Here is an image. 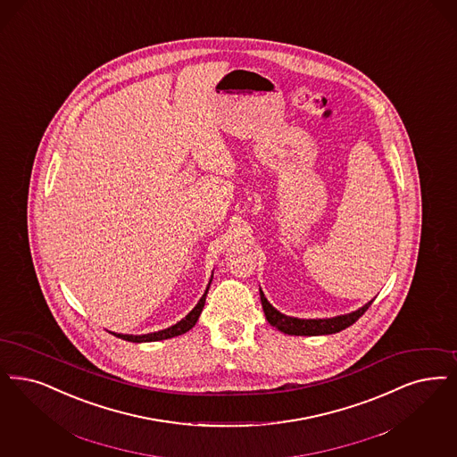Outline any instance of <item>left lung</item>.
Masks as SVG:
<instances>
[{"label":"left lung","instance_id":"obj_1","mask_svg":"<svg viewBox=\"0 0 457 457\" xmlns=\"http://www.w3.org/2000/svg\"><path fill=\"white\" fill-rule=\"evenodd\" d=\"M260 299H262V308L265 312L267 321L274 327V328L280 329L282 333L287 335H304V337H314V335H331V333H338L342 329L348 328L350 325H353L365 311L369 310V306L372 304L367 303L361 310L353 311L350 314H344V316H337V318H328V320H299V318H291L286 316L282 312L275 310L274 306L267 301V297L262 293L260 289Z\"/></svg>","mask_w":457,"mask_h":457}]
</instances>
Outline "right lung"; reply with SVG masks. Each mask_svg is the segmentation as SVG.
I'll use <instances>...</instances> for the list:
<instances>
[{"instance_id": "obj_1", "label": "right lung", "mask_w": 457, "mask_h": 457, "mask_svg": "<svg viewBox=\"0 0 457 457\" xmlns=\"http://www.w3.org/2000/svg\"><path fill=\"white\" fill-rule=\"evenodd\" d=\"M211 286V284H209ZM209 287L205 289V293L201 297V301L197 303V306L194 310L190 311L182 321H179L177 325L170 327V328L162 329V331H156V333H147V335H120V333H113L115 337L122 338V340H128V342H136V344H141V342H158V340H166V338H173V337H179L187 333L192 327H195L199 316H201L202 308H204V303H205V295H207Z\"/></svg>"}]
</instances>
